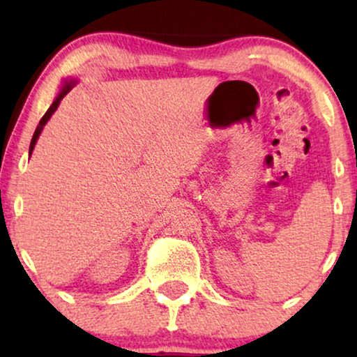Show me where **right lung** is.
Returning a JSON list of instances; mask_svg holds the SVG:
<instances>
[{
    "instance_id": "obj_1",
    "label": "right lung",
    "mask_w": 357,
    "mask_h": 357,
    "mask_svg": "<svg viewBox=\"0 0 357 357\" xmlns=\"http://www.w3.org/2000/svg\"><path fill=\"white\" fill-rule=\"evenodd\" d=\"M76 79H65V82H63V86H61V89H60V92H58V96H56V99L53 100V104L50 105V109L47 110V114L42 116V120L38 121V126L36 128V133H33V136H32V141H31V148H29V155L32 154V151H33V148H36V144H37V139H38V136H40V133H42V130H43V126L47 125V121L50 120V116L55 114V110L58 109V105H60V102H61V99L63 97H65L68 92H70L73 87L76 86Z\"/></svg>"
}]
</instances>
